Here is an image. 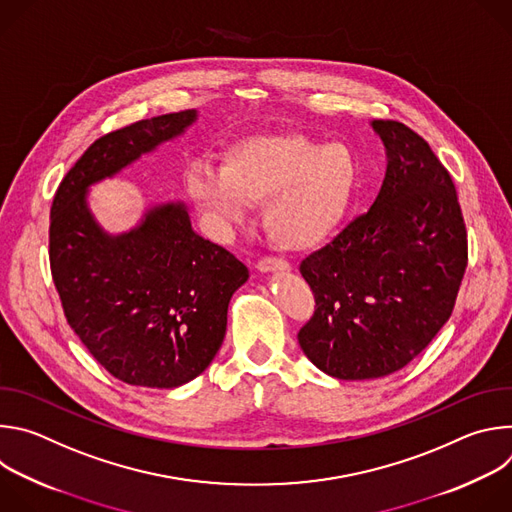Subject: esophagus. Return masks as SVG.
<instances>
[{"instance_id":"34e87169","label":"esophagus","mask_w":512,"mask_h":512,"mask_svg":"<svg viewBox=\"0 0 512 512\" xmlns=\"http://www.w3.org/2000/svg\"><path fill=\"white\" fill-rule=\"evenodd\" d=\"M257 269L263 273H287L289 271V263L277 257H261L257 261Z\"/></svg>"}]
</instances>
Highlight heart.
Segmentation results:
<instances>
[{"mask_svg":"<svg viewBox=\"0 0 512 512\" xmlns=\"http://www.w3.org/2000/svg\"><path fill=\"white\" fill-rule=\"evenodd\" d=\"M358 184L360 164L348 145L273 131L231 143L218 170H194L188 194L221 227L245 223L247 204L265 206L269 241L283 251H310L340 229Z\"/></svg>","mask_w":512,"mask_h":512,"instance_id":"1","label":"heart"}]
</instances>
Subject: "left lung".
Returning <instances> with one entry per match:
<instances>
[{
	"mask_svg": "<svg viewBox=\"0 0 512 512\" xmlns=\"http://www.w3.org/2000/svg\"><path fill=\"white\" fill-rule=\"evenodd\" d=\"M373 129L389 158L377 200L300 265L316 300L300 346L342 381L409 364L450 320L468 265L450 172L407 125L377 119Z\"/></svg>",
	"mask_w": 512,
	"mask_h": 512,
	"instance_id": "left-lung-1",
	"label": "left lung"
}]
</instances>
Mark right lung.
Wrapping results in <instances>:
<instances>
[{"mask_svg":"<svg viewBox=\"0 0 512 512\" xmlns=\"http://www.w3.org/2000/svg\"><path fill=\"white\" fill-rule=\"evenodd\" d=\"M194 119L188 109L99 137L62 178L50 208V271L66 322L105 371L135 387L174 389L208 367L249 271L192 231L182 202L148 210L129 233L107 235L89 212L87 188Z\"/></svg>","mask_w":512,"mask_h":512,"instance_id":"1","label":"right lung"}]
</instances>
